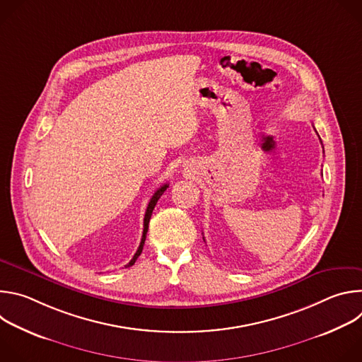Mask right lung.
<instances>
[{
	"label": "right lung",
	"mask_w": 362,
	"mask_h": 362,
	"mask_svg": "<svg viewBox=\"0 0 362 362\" xmlns=\"http://www.w3.org/2000/svg\"><path fill=\"white\" fill-rule=\"evenodd\" d=\"M169 187V185L166 183V185H163V186H160L156 192H154V194L151 196V199H150V202H148V204H147V209H146V215H144V222H143V236H141V240H140V245H139V247H137V250H136V253H134V256H133V259L126 265V268L127 267H132V265H134V262H136V259L137 257L140 256V253H141V250H143V245H144V240H146V235H147V229H148V222H150V218H151V214H153V209H154V206H156V203H158V200L160 199V196L165 193V190Z\"/></svg>",
	"instance_id": "right-lung-1"
}]
</instances>
